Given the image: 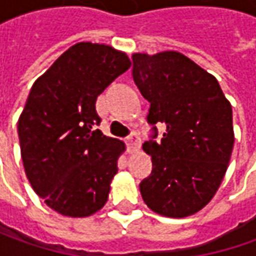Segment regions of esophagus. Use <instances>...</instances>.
<instances>
[{
    "instance_id": "34e87169",
    "label": "esophagus",
    "mask_w": 256,
    "mask_h": 256,
    "mask_svg": "<svg viewBox=\"0 0 256 256\" xmlns=\"http://www.w3.org/2000/svg\"><path fill=\"white\" fill-rule=\"evenodd\" d=\"M126 145H128L130 151L140 150V146H141V138H140V135L136 132L131 134V135L126 138Z\"/></svg>"
}]
</instances>
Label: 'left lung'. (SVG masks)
Listing matches in <instances>:
<instances>
[{
  "instance_id": "left-lung-1",
  "label": "left lung",
  "mask_w": 256,
  "mask_h": 256,
  "mask_svg": "<svg viewBox=\"0 0 256 256\" xmlns=\"http://www.w3.org/2000/svg\"><path fill=\"white\" fill-rule=\"evenodd\" d=\"M132 61L134 81L151 102L148 121L166 126L161 142L142 145L152 160V174L140 185L142 200L162 216L194 215L215 196L228 170L231 102L214 75L178 51L134 52Z\"/></svg>"
}]
</instances>
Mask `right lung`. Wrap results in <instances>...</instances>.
I'll use <instances>...</instances> for the list:
<instances>
[{"label": "right lung", "instance_id": "1", "mask_svg": "<svg viewBox=\"0 0 256 256\" xmlns=\"http://www.w3.org/2000/svg\"><path fill=\"white\" fill-rule=\"evenodd\" d=\"M130 66L128 55L111 45L78 42L30 91L18 118L25 175L36 195L64 216H91L108 201L126 146L96 130L95 104Z\"/></svg>", "mask_w": 256, "mask_h": 256}]
</instances>
